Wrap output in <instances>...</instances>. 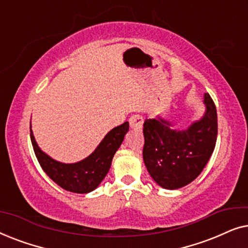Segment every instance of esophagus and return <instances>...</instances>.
<instances>
[{"instance_id":"34e87169","label":"esophagus","mask_w":248,"mask_h":248,"mask_svg":"<svg viewBox=\"0 0 248 248\" xmlns=\"http://www.w3.org/2000/svg\"><path fill=\"white\" fill-rule=\"evenodd\" d=\"M128 123H130V126L132 128H141L142 123H143V118H142L140 115H132V116L128 118Z\"/></svg>"}]
</instances>
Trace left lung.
I'll return each mask as SVG.
<instances>
[{"label":"left lung","mask_w":248,"mask_h":248,"mask_svg":"<svg viewBox=\"0 0 248 248\" xmlns=\"http://www.w3.org/2000/svg\"><path fill=\"white\" fill-rule=\"evenodd\" d=\"M206 113L186 131H175L161 118H148L143 124V160L155 182L176 189L201 174L215 150L218 135L216 105L204 94Z\"/></svg>","instance_id":"1"}]
</instances>
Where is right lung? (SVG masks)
Wrapping results in <instances>:
<instances>
[{
	"label": "right lung",
	"mask_w": 248,
	"mask_h": 248,
	"mask_svg": "<svg viewBox=\"0 0 248 248\" xmlns=\"http://www.w3.org/2000/svg\"><path fill=\"white\" fill-rule=\"evenodd\" d=\"M128 131V122L108 132L96 150L77 164H62L44 154L37 145L30 125V139L40 167L61 187L73 193L93 191L109 170L115 152Z\"/></svg>",
	"instance_id": "obj_1"
}]
</instances>
